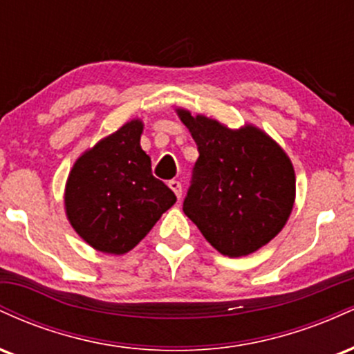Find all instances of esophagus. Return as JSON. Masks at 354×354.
I'll return each instance as SVG.
<instances>
[{"label": "esophagus", "instance_id": "34e87169", "mask_svg": "<svg viewBox=\"0 0 354 354\" xmlns=\"http://www.w3.org/2000/svg\"><path fill=\"white\" fill-rule=\"evenodd\" d=\"M169 188L174 191V194H176V198L180 200L181 194H183V188H181V183L176 181V180H171L169 181Z\"/></svg>", "mask_w": 354, "mask_h": 354}]
</instances>
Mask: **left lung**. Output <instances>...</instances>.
<instances>
[{"mask_svg":"<svg viewBox=\"0 0 354 354\" xmlns=\"http://www.w3.org/2000/svg\"><path fill=\"white\" fill-rule=\"evenodd\" d=\"M178 116L200 153L183 211L221 254L254 253L283 230L293 209L290 158L256 126L230 129L186 109Z\"/></svg>","mask_w":354,"mask_h":354,"instance_id":"left-lung-1","label":"left lung"}]
</instances>
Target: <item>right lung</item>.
<instances>
[{"label": "right lung", "instance_id": "right-lung-1", "mask_svg": "<svg viewBox=\"0 0 354 354\" xmlns=\"http://www.w3.org/2000/svg\"><path fill=\"white\" fill-rule=\"evenodd\" d=\"M141 133L140 120L128 121L81 154L68 176V219L101 253H128L176 203L173 191L153 176Z\"/></svg>", "mask_w": 354, "mask_h": 354}]
</instances>
